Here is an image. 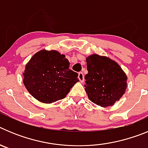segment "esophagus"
Listing matches in <instances>:
<instances>
[{
    "instance_id": "obj_1",
    "label": "esophagus",
    "mask_w": 148,
    "mask_h": 148,
    "mask_svg": "<svg viewBox=\"0 0 148 148\" xmlns=\"http://www.w3.org/2000/svg\"><path fill=\"white\" fill-rule=\"evenodd\" d=\"M78 79H79V81H80L81 82H84V77L83 73L80 72V73H78Z\"/></svg>"
}]
</instances>
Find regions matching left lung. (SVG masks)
<instances>
[{
  "label": "left lung",
  "instance_id": "8db88e82",
  "mask_svg": "<svg viewBox=\"0 0 148 148\" xmlns=\"http://www.w3.org/2000/svg\"><path fill=\"white\" fill-rule=\"evenodd\" d=\"M85 91L94 104L106 108L119 100L127 89V77L121 66L110 58L93 54L86 58Z\"/></svg>",
  "mask_w": 148,
  "mask_h": 148
}]
</instances>
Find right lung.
<instances>
[{"label":"right lung","mask_w":148,"mask_h":148,"mask_svg":"<svg viewBox=\"0 0 148 148\" xmlns=\"http://www.w3.org/2000/svg\"><path fill=\"white\" fill-rule=\"evenodd\" d=\"M23 84L31 95L47 104L64 99L79 82L78 73L70 69V62L58 51L42 49L35 53L25 66Z\"/></svg>","instance_id":"1"}]
</instances>
